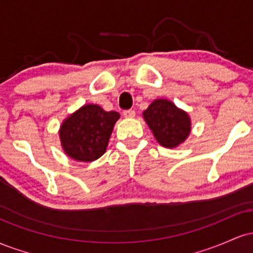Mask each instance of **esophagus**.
I'll return each instance as SVG.
<instances>
[{"mask_svg":"<svg viewBox=\"0 0 253 253\" xmlns=\"http://www.w3.org/2000/svg\"><path fill=\"white\" fill-rule=\"evenodd\" d=\"M124 117L125 118H134L135 117V112L133 109L124 110Z\"/></svg>","mask_w":253,"mask_h":253,"instance_id":"34e87169","label":"esophagus"}]
</instances>
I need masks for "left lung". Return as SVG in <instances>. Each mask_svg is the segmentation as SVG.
Masks as SVG:
<instances>
[{
    "label": "left lung",
    "mask_w": 253,
    "mask_h": 253,
    "mask_svg": "<svg viewBox=\"0 0 253 253\" xmlns=\"http://www.w3.org/2000/svg\"><path fill=\"white\" fill-rule=\"evenodd\" d=\"M153 135L164 147H176L190 133V119L168 100H156L143 113Z\"/></svg>",
    "instance_id": "left-lung-1"
}]
</instances>
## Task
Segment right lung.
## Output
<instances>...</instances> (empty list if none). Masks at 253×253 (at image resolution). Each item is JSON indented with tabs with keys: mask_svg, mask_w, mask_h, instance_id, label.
Here are the masks:
<instances>
[{
	"mask_svg": "<svg viewBox=\"0 0 253 253\" xmlns=\"http://www.w3.org/2000/svg\"><path fill=\"white\" fill-rule=\"evenodd\" d=\"M120 118L96 104H86L64 121L60 141L65 153L80 162H92L106 152L113 127Z\"/></svg>",
	"mask_w": 253,
	"mask_h": 253,
	"instance_id": "right-lung-1",
	"label": "right lung"
}]
</instances>
